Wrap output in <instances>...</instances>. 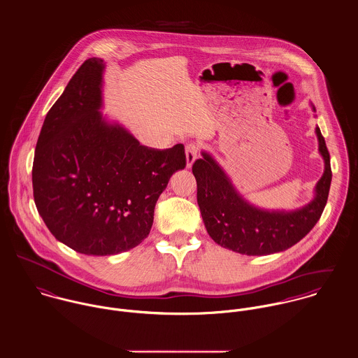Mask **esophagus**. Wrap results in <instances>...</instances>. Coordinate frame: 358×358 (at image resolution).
Wrapping results in <instances>:
<instances>
[{
    "instance_id": "34e87169",
    "label": "esophagus",
    "mask_w": 358,
    "mask_h": 358,
    "mask_svg": "<svg viewBox=\"0 0 358 358\" xmlns=\"http://www.w3.org/2000/svg\"><path fill=\"white\" fill-rule=\"evenodd\" d=\"M200 148L196 143H190L186 146V166L192 168L193 162L199 158Z\"/></svg>"
}]
</instances>
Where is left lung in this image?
<instances>
[{
	"instance_id": "1",
	"label": "left lung",
	"mask_w": 358,
	"mask_h": 358,
	"mask_svg": "<svg viewBox=\"0 0 358 358\" xmlns=\"http://www.w3.org/2000/svg\"><path fill=\"white\" fill-rule=\"evenodd\" d=\"M315 134L325 169L315 185L314 199L295 210H267L250 204L213 157L201 153L203 157L193 164L197 203L205 229L216 244L243 255H270L291 248L315 226L332 180L329 153L318 127Z\"/></svg>"
}]
</instances>
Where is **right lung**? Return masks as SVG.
I'll return each mask as SVG.
<instances>
[{"instance_id":"add662e5","label":"right lung","mask_w":358,"mask_h":358,"mask_svg":"<svg viewBox=\"0 0 358 358\" xmlns=\"http://www.w3.org/2000/svg\"><path fill=\"white\" fill-rule=\"evenodd\" d=\"M104 63L85 60L48 111L36 146L33 193L55 238L84 255L139 245L171 176L186 166L183 145L142 146L103 118Z\"/></svg>"}]
</instances>
